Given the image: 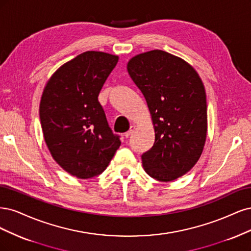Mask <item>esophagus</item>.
Here are the masks:
<instances>
[{
    "instance_id": "esophagus-1",
    "label": "esophagus",
    "mask_w": 251,
    "mask_h": 251,
    "mask_svg": "<svg viewBox=\"0 0 251 251\" xmlns=\"http://www.w3.org/2000/svg\"><path fill=\"white\" fill-rule=\"evenodd\" d=\"M133 130H134V126H130V129H129V130H128L127 132H125V133H124V136L126 137V139H127V137H129V136H130V135L132 134Z\"/></svg>"
}]
</instances>
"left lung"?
<instances>
[{
    "mask_svg": "<svg viewBox=\"0 0 251 251\" xmlns=\"http://www.w3.org/2000/svg\"><path fill=\"white\" fill-rule=\"evenodd\" d=\"M127 71L146 99L155 141L142 155L146 173L172 181L195 166L207 132L204 85L183 59L161 50L135 55Z\"/></svg>",
    "mask_w": 251,
    "mask_h": 251,
    "instance_id": "1",
    "label": "left lung"
}]
</instances>
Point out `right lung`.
<instances>
[{
  "label": "right lung",
  "instance_id": "add662e5",
  "mask_svg": "<svg viewBox=\"0 0 251 251\" xmlns=\"http://www.w3.org/2000/svg\"><path fill=\"white\" fill-rule=\"evenodd\" d=\"M118 60L117 55L84 52L62 64L44 88L39 118L45 142L56 163L77 178L101 174L121 145L98 101Z\"/></svg>",
  "mask_w": 251,
  "mask_h": 251
}]
</instances>
